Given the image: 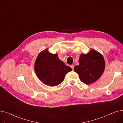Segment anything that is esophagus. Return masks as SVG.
<instances>
[{
    "mask_svg": "<svg viewBox=\"0 0 123 123\" xmlns=\"http://www.w3.org/2000/svg\"><path fill=\"white\" fill-rule=\"evenodd\" d=\"M70 67L72 68V70H73V69H74V65H71L70 66Z\"/></svg>",
    "mask_w": 123,
    "mask_h": 123,
    "instance_id": "34e87169",
    "label": "esophagus"
}]
</instances>
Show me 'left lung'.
<instances>
[{
    "instance_id": "left-lung-1",
    "label": "left lung",
    "mask_w": 123,
    "mask_h": 123,
    "mask_svg": "<svg viewBox=\"0 0 123 123\" xmlns=\"http://www.w3.org/2000/svg\"><path fill=\"white\" fill-rule=\"evenodd\" d=\"M105 68V61L103 56L93 49L87 54H81L79 65L75 66L74 71L78 73L80 80L86 85L97 81Z\"/></svg>"
}]
</instances>
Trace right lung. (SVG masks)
Here are the masks:
<instances>
[{
	"label": "right lung",
	"mask_w": 123,
	"mask_h": 123,
	"mask_svg": "<svg viewBox=\"0 0 123 123\" xmlns=\"http://www.w3.org/2000/svg\"><path fill=\"white\" fill-rule=\"evenodd\" d=\"M36 76L44 84L57 86L63 81L72 69L60 60L57 54H52L46 49L39 53L34 63Z\"/></svg>",
	"instance_id": "obj_1"
}]
</instances>
